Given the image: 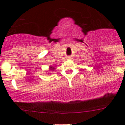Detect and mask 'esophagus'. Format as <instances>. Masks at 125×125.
I'll return each mask as SVG.
<instances>
[{"label": "esophagus", "instance_id": "1", "mask_svg": "<svg viewBox=\"0 0 125 125\" xmlns=\"http://www.w3.org/2000/svg\"><path fill=\"white\" fill-rule=\"evenodd\" d=\"M67 59H69V60H71V59H72V57H71V56L67 57Z\"/></svg>", "mask_w": 125, "mask_h": 125}]
</instances>
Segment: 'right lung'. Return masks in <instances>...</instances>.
Segmentation results:
<instances>
[{
	"label": "right lung",
	"mask_w": 125,
	"mask_h": 125,
	"mask_svg": "<svg viewBox=\"0 0 125 125\" xmlns=\"http://www.w3.org/2000/svg\"><path fill=\"white\" fill-rule=\"evenodd\" d=\"M54 67H52V66L50 67V70L54 71Z\"/></svg>",
	"instance_id": "1"
}]
</instances>
